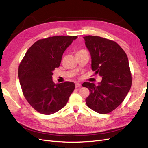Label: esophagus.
<instances>
[{
  "mask_svg": "<svg viewBox=\"0 0 148 148\" xmlns=\"http://www.w3.org/2000/svg\"><path fill=\"white\" fill-rule=\"evenodd\" d=\"M81 86V84L79 83H76V88H79Z\"/></svg>",
  "mask_w": 148,
  "mask_h": 148,
  "instance_id": "1",
  "label": "esophagus"
}]
</instances>
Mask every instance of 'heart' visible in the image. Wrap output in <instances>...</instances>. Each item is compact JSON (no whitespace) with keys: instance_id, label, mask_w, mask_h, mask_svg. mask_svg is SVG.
I'll list each match as a JSON object with an SVG mask.
<instances>
[{"instance_id":"1","label":"heart","mask_w":148,"mask_h":148,"mask_svg":"<svg viewBox=\"0 0 148 148\" xmlns=\"http://www.w3.org/2000/svg\"><path fill=\"white\" fill-rule=\"evenodd\" d=\"M83 51V50H79V51H78L77 52H79V51Z\"/></svg>"}]
</instances>
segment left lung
Instances as JSON below:
<instances>
[{"instance_id": "1", "label": "left lung", "mask_w": 148, "mask_h": 148, "mask_svg": "<svg viewBox=\"0 0 148 148\" xmlns=\"http://www.w3.org/2000/svg\"><path fill=\"white\" fill-rule=\"evenodd\" d=\"M84 39L92 57V71L102 77L98 85L82 84L90 90L86 105L100 114H108L121 104L132 86L127 55L114 40L93 36Z\"/></svg>"}]
</instances>
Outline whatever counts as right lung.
Returning a JSON list of instances; mask_svg holds the SVG:
<instances>
[{"instance_id":"add662e5","label":"right lung","mask_w":148,"mask_h":148,"mask_svg":"<svg viewBox=\"0 0 148 148\" xmlns=\"http://www.w3.org/2000/svg\"><path fill=\"white\" fill-rule=\"evenodd\" d=\"M77 36H53L39 39L27 50L18 67L25 98L42 114H51L67 103L75 88L73 82L55 84L53 71L60 65L62 55Z\"/></svg>"}]
</instances>
